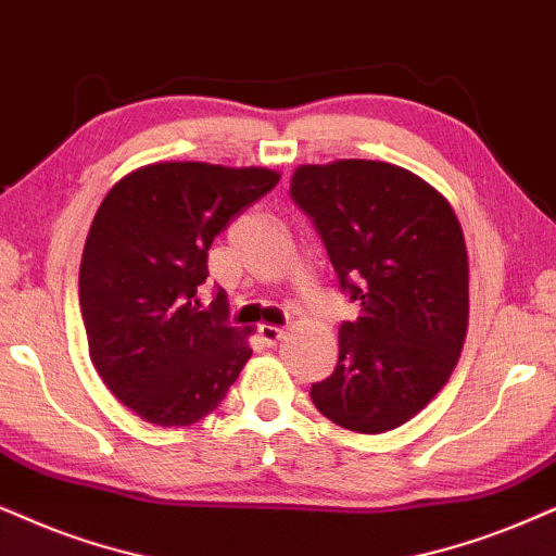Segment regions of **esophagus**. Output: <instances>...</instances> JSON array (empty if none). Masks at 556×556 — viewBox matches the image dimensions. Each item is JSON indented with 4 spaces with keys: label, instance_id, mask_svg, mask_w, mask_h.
Segmentation results:
<instances>
[{
    "label": "esophagus",
    "instance_id": "obj_1",
    "mask_svg": "<svg viewBox=\"0 0 556 556\" xmlns=\"http://www.w3.org/2000/svg\"><path fill=\"white\" fill-rule=\"evenodd\" d=\"M285 339V330L277 328V326H269V323H264V326H258V341L266 343V346H277V341Z\"/></svg>",
    "mask_w": 556,
    "mask_h": 556
}]
</instances>
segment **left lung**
Wrapping results in <instances>:
<instances>
[{"mask_svg":"<svg viewBox=\"0 0 556 556\" xmlns=\"http://www.w3.org/2000/svg\"><path fill=\"white\" fill-rule=\"evenodd\" d=\"M290 194L313 220L341 292L359 302L339 330V364L311 397L336 426H403L446 384L469 318L462 226L431 185L384 161L300 166Z\"/></svg>","mask_w":556,"mask_h":556,"instance_id":"8db88e82","label":"left lung"}]
</instances>
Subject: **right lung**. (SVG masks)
<instances>
[{
    "label": "right lung",
    "mask_w": 556,
    "mask_h": 556,
    "mask_svg": "<svg viewBox=\"0 0 556 556\" xmlns=\"http://www.w3.org/2000/svg\"><path fill=\"white\" fill-rule=\"evenodd\" d=\"M279 181L271 168L166 161L128 174L91 220L79 269L89 356L112 395L156 426H192L249 362L226 294L197 298L213 238Z\"/></svg>",
    "instance_id": "right-lung-1"
}]
</instances>
